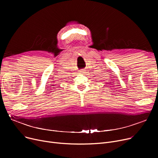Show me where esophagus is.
<instances>
[{
	"label": "esophagus",
	"instance_id": "1",
	"mask_svg": "<svg viewBox=\"0 0 158 158\" xmlns=\"http://www.w3.org/2000/svg\"><path fill=\"white\" fill-rule=\"evenodd\" d=\"M85 70H84V69H81V70H79V74H81V75H83V74L85 73Z\"/></svg>",
	"mask_w": 158,
	"mask_h": 158
}]
</instances>
